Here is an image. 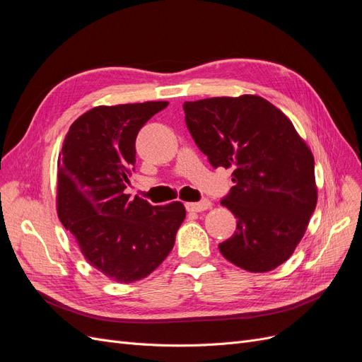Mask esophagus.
<instances>
[{
  "label": "esophagus",
  "mask_w": 362,
  "mask_h": 362,
  "mask_svg": "<svg viewBox=\"0 0 362 362\" xmlns=\"http://www.w3.org/2000/svg\"><path fill=\"white\" fill-rule=\"evenodd\" d=\"M211 206V202L210 201H201V202H187L185 204V208H187V211L190 213H202L205 210H208V208Z\"/></svg>",
  "instance_id": "esophagus-1"
}]
</instances>
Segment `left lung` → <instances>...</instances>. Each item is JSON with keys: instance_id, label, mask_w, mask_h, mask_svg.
Returning <instances> with one entry per match:
<instances>
[{"instance_id": "obj_1", "label": "left lung", "mask_w": 362, "mask_h": 362, "mask_svg": "<svg viewBox=\"0 0 362 362\" xmlns=\"http://www.w3.org/2000/svg\"><path fill=\"white\" fill-rule=\"evenodd\" d=\"M185 124L213 168L233 170L222 205L237 231L218 245L240 269L270 272L298 247L317 205L314 157L279 108L257 95L184 103Z\"/></svg>"}]
</instances>
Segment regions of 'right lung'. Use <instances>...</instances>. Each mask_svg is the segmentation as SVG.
<instances>
[{"instance_id":"obj_1","label":"right lung","mask_w":362,"mask_h":362,"mask_svg":"<svg viewBox=\"0 0 362 362\" xmlns=\"http://www.w3.org/2000/svg\"><path fill=\"white\" fill-rule=\"evenodd\" d=\"M168 101L98 105L71 125L57 161V214L87 262L120 284L164 261L185 218L181 202L129 199L136 137Z\"/></svg>"}]
</instances>
